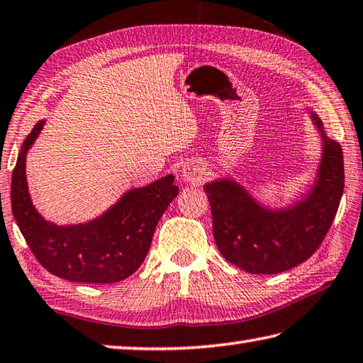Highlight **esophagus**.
Masks as SVG:
<instances>
[{"label": "esophagus", "instance_id": "obj_1", "mask_svg": "<svg viewBox=\"0 0 363 363\" xmlns=\"http://www.w3.org/2000/svg\"><path fill=\"white\" fill-rule=\"evenodd\" d=\"M203 175H205V169L202 166V162H199V161H189L184 164L182 169V177L186 182L197 183L202 180Z\"/></svg>", "mask_w": 363, "mask_h": 363}]
</instances>
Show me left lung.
Listing matches in <instances>:
<instances>
[{
  "label": "left lung",
  "mask_w": 363,
  "mask_h": 363,
  "mask_svg": "<svg viewBox=\"0 0 363 363\" xmlns=\"http://www.w3.org/2000/svg\"><path fill=\"white\" fill-rule=\"evenodd\" d=\"M324 140L318 182L305 201L291 208L269 210L232 180L205 184L213 237L230 264L256 275H273L292 269L316 251L338 211L345 188L343 152L329 139L316 113H311Z\"/></svg>",
  "instance_id": "8db88e82"
}]
</instances>
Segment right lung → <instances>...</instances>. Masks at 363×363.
I'll return each mask as SVG.
<instances>
[{
  "instance_id": "1",
  "label": "right lung",
  "mask_w": 363,
  "mask_h": 363,
  "mask_svg": "<svg viewBox=\"0 0 363 363\" xmlns=\"http://www.w3.org/2000/svg\"><path fill=\"white\" fill-rule=\"evenodd\" d=\"M44 126L36 123L12 170L11 205L18 229L38 262L55 277L74 283L107 284L131 277L152 245L156 224L179 194L174 175L128 191L120 202L86 224L57 225L33 207L25 158Z\"/></svg>"
}]
</instances>
